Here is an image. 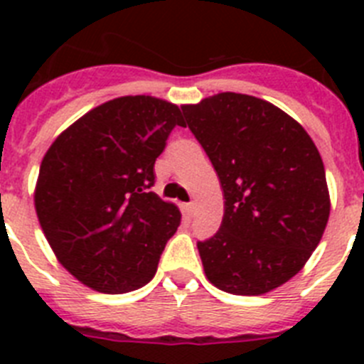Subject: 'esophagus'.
I'll use <instances>...</instances> for the list:
<instances>
[{"instance_id":"34e87169","label":"esophagus","mask_w":364,"mask_h":364,"mask_svg":"<svg viewBox=\"0 0 364 364\" xmlns=\"http://www.w3.org/2000/svg\"><path fill=\"white\" fill-rule=\"evenodd\" d=\"M186 215H188V217H193V215H195V202L186 204Z\"/></svg>"}]
</instances>
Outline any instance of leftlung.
Wrapping results in <instances>:
<instances>
[{
    "instance_id": "left-lung-1",
    "label": "left lung",
    "mask_w": 364,
    "mask_h": 364,
    "mask_svg": "<svg viewBox=\"0 0 364 364\" xmlns=\"http://www.w3.org/2000/svg\"><path fill=\"white\" fill-rule=\"evenodd\" d=\"M224 195L220 230L198 242L208 281L262 295L297 275L330 217L324 164L297 120L266 100L218 92L180 105Z\"/></svg>"
}]
</instances>
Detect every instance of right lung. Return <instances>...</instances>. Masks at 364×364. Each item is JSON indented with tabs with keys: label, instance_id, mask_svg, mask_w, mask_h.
Instances as JSON below:
<instances>
[{
	"label": "right lung",
	"instance_id": "add662e5",
	"mask_svg": "<svg viewBox=\"0 0 364 364\" xmlns=\"http://www.w3.org/2000/svg\"><path fill=\"white\" fill-rule=\"evenodd\" d=\"M178 105L120 96L91 109L45 153L34 208L58 262L91 290L127 294L154 277L180 210L149 191Z\"/></svg>",
	"mask_w": 364,
	"mask_h": 364
}]
</instances>
